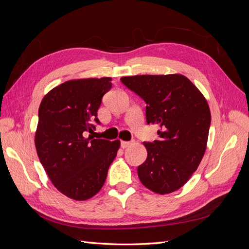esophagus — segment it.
<instances>
[{"instance_id": "1", "label": "esophagus", "mask_w": 249, "mask_h": 249, "mask_svg": "<svg viewBox=\"0 0 249 249\" xmlns=\"http://www.w3.org/2000/svg\"><path fill=\"white\" fill-rule=\"evenodd\" d=\"M131 144H132V141H122V142H120V145H122L123 148H125Z\"/></svg>"}]
</instances>
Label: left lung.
<instances>
[{
  "mask_svg": "<svg viewBox=\"0 0 249 249\" xmlns=\"http://www.w3.org/2000/svg\"><path fill=\"white\" fill-rule=\"evenodd\" d=\"M120 81L146 104V124L159 127V139L144 142L147 158L138 166L139 179L159 194L179 189L206 152L211 124L206 99L182 74H143Z\"/></svg>",
  "mask_w": 249,
  "mask_h": 249,
  "instance_id": "left-lung-1",
  "label": "left lung"
}]
</instances>
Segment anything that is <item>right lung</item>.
I'll return each mask as SVG.
<instances>
[{"mask_svg":"<svg viewBox=\"0 0 249 249\" xmlns=\"http://www.w3.org/2000/svg\"><path fill=\"white\" fill-rule=\"evenodd\" d=\"M111 78L67 81L43 97L38 110L35 146L39 161L57 189L86 200L99 192L115 159L119 140L94 139L103 96Z\"/></svg>","mask_w":249,"mask_h":249,"instance_id":"add662e5","label":"right lung"}]
</instances>
